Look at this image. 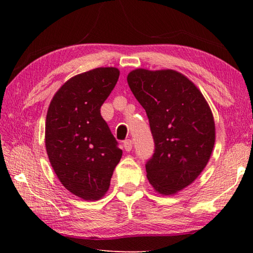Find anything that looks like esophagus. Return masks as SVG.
<instances>
[{
    "label": "esophagus",
    "instance_id": "esophagus-1",
    "mask_svg": "<svg viewBox=\"0 0 253 253\" xmlns=\"http://www.w3.org/2000/svg\"><path fill=\"white\" fill-rule=\"evenodd\" d=\"M124 148H125V150L127 152L131 151L132 149V141L130 140V139H127V140L124 141Z\"/></svg>",
    "mask_w": 253,
    "mask_h": 253
}]
</instances>
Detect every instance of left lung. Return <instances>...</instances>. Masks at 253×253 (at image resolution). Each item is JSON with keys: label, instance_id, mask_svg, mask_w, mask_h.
<instances>
[{"label": "left lung", "instance_id": "1", "mask_svg": "<svg viewBox=\"0 0 253 253\" xmlns=\"http://www.w3.org/2000/svg\"><path fill=\"white\" fill-rule=\"evenodd\" d=\"M127 82L146 110L154 139L147 178L161 195H174L195 181L211 157L215 142L211 109L196 84L173 69L137 68Z\"/></svg>", "mask_w": 253, "mask_h": 253}]
</instances>
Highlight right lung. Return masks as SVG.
<instances>
[{"mask_svg": "<svg viewBox=\"0 0 253 253\" xmlns=\"http://www.w3.org/2000/svg\"><path fill=\"white\" fill-rule=\"evenodd\" d=\"M120 77L115 67L76 75L53 96L46 114L45 148L62 185L84 200H99L123 151L100 109Z\"/></svg>", "mask_w": 253, "mask_h": 253, "instance_id": "add662e5", "label": "right lung"}]
</instances>
